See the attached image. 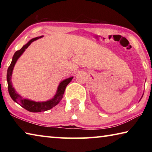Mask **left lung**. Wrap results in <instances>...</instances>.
Wrapping results in <instances>:
<instances>
[{"mask_svg":"<svg viewBox=\"0 0 152 152\" xmlns=\"http://www.w3.org/2000/svg\"><path fill=\"white\" fill-rule=\"evenodd\" d=\"M141 98H142V97H141Z\"/></svg>","mask_w":152,"mask_h":152,"instance_id":"left-lung-1","label":"left lung"}]
</instances>
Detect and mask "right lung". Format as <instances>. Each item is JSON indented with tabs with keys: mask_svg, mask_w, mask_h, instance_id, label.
Returning <instances> with one entry per match:
<instances>
[{
	"mask_svg": "<svg viewBox=\"0 0 152 152\" xmlns=\"http://www.w3.org/2000/svg\"><path fill=\"white\" fill-rule=\"evenodd\" d=\"M42 36H40V37H35L33 38V39H31L29 42H28L27 44H25L22 47L20 50L17 51L15 53V54L12 57V61L11 64L8 68V70H7V83H8V90L10 96H11V99L13 100L15 102H16L17 103L20 105L23 108H24L28 111L33 112V113H39L42 111H45V110H50L51 108L55 107L56 105H57L60 101L62 99L63 95L64 93V91H65L66 87L67 85L70 83L72 80L73 77H70V78H68L67 79L64 80L63 81H61L59 86L58 87L57 92H56V94L54 95V96L52 99L49 100V101H45V102H35L33 101H31L29 99H23V98L20 96L19 94H17V92L15 91V88L12 87V82H11V76H12V70H13L14 66L16 64L17 61L18 59L19 58L20 56L23 54V53L24 52L25 50L29 47L33 42L37 40L39 38L42 37Z\"/></svg>",
	"mask_w": 152,
	"mask_h": 152,
	"instance_id": "1",
	"label": "right lung"
}]
</instances>
